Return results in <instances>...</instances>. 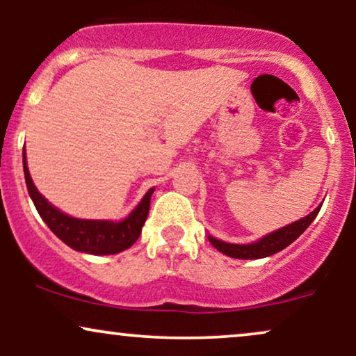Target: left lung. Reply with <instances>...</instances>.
I'll return each mask as SVG.
<instances>
[{
    "label": "left lung",
    "mask_w": 356,
    "mask_h": 356,
    "mask_svg": "<svg viewBox=\"0 0 356 356\" xmlns=\"http://www.w3.org/2000/svg\"><path fill=\"white\" fill-rule=\"evenodd\" d=\"M320 209L321 204L312 212V214L306 216V218H301L295 220V222L288 224V226L281 227V229L269 232V234L254 241V243L232 244L214 238V236H207V239L211 241V244L218 249V251L229 257H236V259H261V257L276 254V252L288 248L291 243H295V241L308 229V226L313 222L314 218H316Z\"/></svg>",
    "instance_id": "obj_1"
}]
</instances>
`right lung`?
<instances>
[{"mask_svg":"<svg viewBox=\"0 0 356 356\" xmlns=\"http://www.w3.org/2000/svg\"><path fill=\"white\" fill-rule=\"evenodd\" d=\"M23 170L24 181H26L28 194L33 201L36 211L42 216L48 227L56 238L63 241L67 246L80 252L95 256L117 254L132 246L140 236L147 216L150 209V197L154 194V187L145 192L142 201L137 204L136 209L130 212L122 220L108 219H79L65 214L56 209L53 204L40 194L36 186L31 181L30 170L26 164V152L23 147Z\"/></svg>","mask_w":356,"mask_h":356,"instance_id":"right-lung-1","label":"right lung"}]
</instances>
